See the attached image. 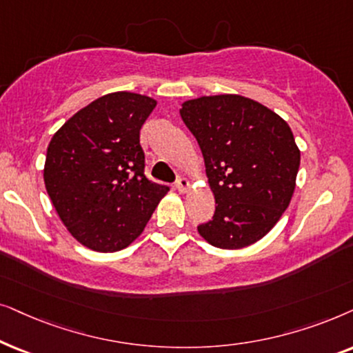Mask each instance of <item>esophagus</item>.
<instances>
[{
  "mask_svg": "<svg viewBox=\"0 0 353 353\" xmlns=\"http://www.w3.org/2000/svg\"><path fill=\"white\" fill-rule=\"evenodd\" d=\"M176 189L181 192V194H185L187 190L190 189V181L187 177H179L176 182Z\"/></svg>",
  "mask_w": 353,
  "mask_h": 353,
  "instance_id": "esophagus-1",
  "label": "esophagus"
}]
</instances>
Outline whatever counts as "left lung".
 I'll use <instances>...</instances> for the list:
<instances>
[{"mask_svg": "<svg viewBox=\"0 0 353 353\" xmlns=\"http://www.w3.org/2000/svg\"><path fill=\"white\" fill-rule=\"evenodd\" d=\"M195 135L214 195L213 219L199 234L210 245L237 250L266 236L292 200L300 150L289 124L242 95L200 97L181 108Z\"/></svg>", "mask_w": 353, "mask_h": 353, "instance_id": "obj_1", "label": "left lung"}]
</instances>
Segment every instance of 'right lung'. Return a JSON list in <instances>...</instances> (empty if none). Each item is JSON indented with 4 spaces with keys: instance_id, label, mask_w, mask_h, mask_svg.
Segmentation results:
<instances>
[{
    "instance_id": "obj_1",
    "label": "right lung",
    "mask_w": 353,
    "mask_h": 353,
    "mask_svg": "<svg viewBox=\"0 0 353 353\" xmlns=\"http://www.w3.org/2000/svg\"><path fill=\"white\" fill-rule=\"evenodd\" d=\"M157 100L132 92L97 98L56 130L43 181L59 219L83 247L101 253L129 247L168 187L145 176L140 129Z\"/></svg>"
}]
</instances>
